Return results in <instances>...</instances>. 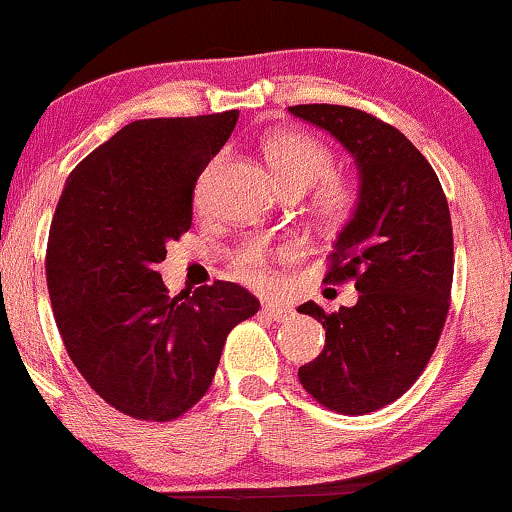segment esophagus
I'll use <instances>...</instances> for the list:
<instances>
[{"instance_id": "34e87169", "label": "esophagus", "mask_w": 512, "mask_h": 512, "mask_svg": "<svg viewBox=\"0 0 512 512\" xmlns=\"http://www.w3.org/2000/svg\"><path fill=\"white\" fill-rule=\"evenodd\" d=\"M261 310H263V315L272 322H287V320H291V315H294V310H291L289 305L282 301H265Z\"/></svg>"}]
</instances>
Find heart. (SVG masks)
Returning a JSON list of instances; mask_svg holds the SVG:
<instances>
[{"instance_id": "b5f03b06", "label": "heart", "mask_w": 512, "mask_h": 512, "mask_svg": "<svg viewBox=\"0 0 512 512\" xmlns=\"http://www.w3.org/2000/svg\"><path fill=\"white\" fill-rule=\"evenodd\" d=\"M265 157L287 195H303L315 188L313 209L324 221H343L355 207L353 185L341 176H329L334 169V152L320 138L301 134V131H284L265 143ZM204 183H207V176L197 188V202H202ZM270 258L272 251L268 244L254 242L235 256V270L244 280L261 284L268 277Z\"/></svg>"}]
</instances>
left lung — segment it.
<instances>
[{
  "instance_id": "obj_1",
  "label": "left lung",
  "mask_w": 512,
  "mask_h": 512,
  "mask_svg": "<svg viewBox=\"0 0 512 512\" xmlns=\"http://www.w3.org/2000/svg\"><path fill=\"white\" fill-rule=\"evenodd\" d=\"M289 112L334 136L360 176L327 272V282L355 280L360 298L336 313L313 301L298 305L327 331L320 357L298 378L327 409L369 414L414 386L440 341L454 277L447 197L428 159L395 126L345 105Z\"/></svg>"
}]
</instances>
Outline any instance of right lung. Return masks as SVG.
<instances>
[{
	"label": "right lung",
	"instance_id": "obj_1",
	"mask_svg": "<svg viewBox=\"0 0 512 512\" xmlns=\"http://www.w3.org/2000/svg\"><path fill=\"white\" fill-rule=\"evenodd\" d=\"M240 112L138 119L65 181L46 284L65 350L122 414L171 421L202 400L230 329L261 303L235 282L169 296L157 265L192 223V192Z\"/></svg>",
	"mask_w": 512,
	"mask_h": 512
}]
</instances>
